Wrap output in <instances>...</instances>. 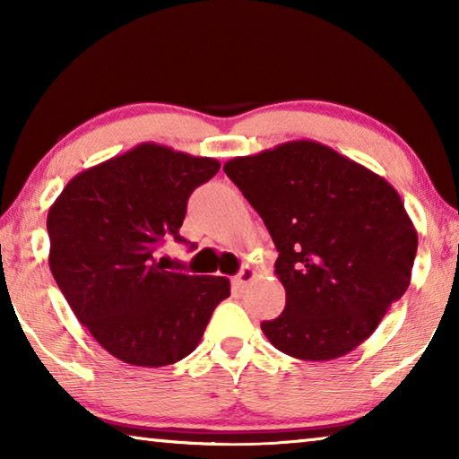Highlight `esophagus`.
<instances>
[{"label":"esophagus","mask_w":459,"mask_h":459,"mask_svg":"<svg viewBox=\"0 0 459 459\" xmlns=\"http://www.w3.org/2000/svg\"><path fill=\"white\" fill-rule=\"evenodd\" d=\"M255 277H257V271L251 269V267H245V269L240 271V273H238L235 279H232V285H235L238 291H243L245 287H247L248 283H251Z\"/></svg>","instance_id":"esophagus-1"}]
</instances>
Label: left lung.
<instances>
[{"label":"left lung","mask_w":459,"mask_h":459,"mask_svg":"<svg viewBox=\"0 0 459 459\" xmlns=\"http://www.w3.org/2000/svg\"><path fill=\"white\" fill-rule=\"evenodd\" d=\"M224 172L279 251L285 309L261 324L263 333L299 360L352 352L411 283L417 230L399 192L312 139L238 155Z\"/></svg>","instance_id":"left-lung-1"}]
</instances>
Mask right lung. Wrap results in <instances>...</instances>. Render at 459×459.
I'll return each instance as SVG.
<instances>
[{"label": "right lung", "instance_id": "add662e5", "mask_svg": "<svg viewBox=\"0 0 459 459\" xmlns=\"http://www.w3.org/2000/svg\"><path fill=\"white\" fill-rule=\"evenodd\" d=\"M221 161L145 142L82 169L48 211V265L68 306L108 354L160 368L196 351L227 277L166 271L155 251L180 237L186 202Z\"/></svg>", "mask_w": 459, "mask_h": 459}]
</instances>
